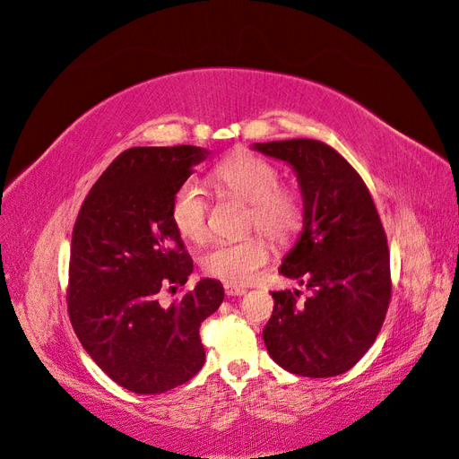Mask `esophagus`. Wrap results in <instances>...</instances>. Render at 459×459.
<instances>
[{"mask_svg":"<svg viewBox=\"0 0 459 459\" xmlns=\"http://www.w3.org/2000/svg\"><path fill=\"white\" fill-rule=\"evenodd\" d=\"M225 292L229 297H242L246 289L244 287H237V285H225Z\"/></svg>","mask_w":459,"mask_h":459,"instance_id":"obj_1","label":"esophagus"}]
</instances>
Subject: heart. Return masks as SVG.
I'll list each match as a JSON object with an SVG mask.
<instances>
[{
	"label": "heart",
	"instance_id": "obj_1",
	"mask_svg": "<svg viewBox=\"0 0 459 459\" xmlns=\"http://www.w3.org/2000/svg\"><path fill=\"white\" fill-rule=\"evenodd\" d=\"M211 182L221 195L238 197L248 204L246 230H260L277 246L295 240L307 219V207L299 190L281 184V170L252 151H237L222 159L211 172ZM209 199L202 184L182 182L172 195L170 219L180 237L190 242L207 238ZM269 244L262 234H250L238 242H217L199 257L204 273L244 285L269 262Z\"/></svg>",
	"mask_w": 459,
	"mask_h": 459
}]
</instances>
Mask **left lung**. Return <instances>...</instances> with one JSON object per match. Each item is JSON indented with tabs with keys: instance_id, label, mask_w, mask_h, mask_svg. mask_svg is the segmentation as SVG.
<instances>
[{
	"instance_id": "1",
	"label": "left lung",
	"mask_w": 459,
	"mask_h": 459,
	"mask_svg": "<svg viewBox=\"0 0 459 459\" xmlns=\"http://www.w3.org/2000/svg\"><path fill=\"white\" fill-rule=\"evenodd\" d=\"M254 149L295 169L307 207L300 238L279 273L307 285L310 297L272 292L265 347L292 374H343L376 342L392 299L390 250L374 199L359 172L322 141H269Z\"/></svg>"
}]
</instances>
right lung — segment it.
Segmentation results:
<instances>
[{
	"instance_id": "1",
	"label": "right lung",
	"mask_w": 459,
	"mask_h": 459,
	"mask_svg": "<svg viewBox=\"0 0 459 459\" xmlns=\"http://www.w3.org/2000/svg\"><path fill=\"white\" fill-rule=\"evenodd\" d=\"M209 151L194 145L132 147L91 187L72 234L67 314L102 372L135 394H164L202 370L199 325L225 290L202 279L162 307L159 292L194 272L170 219L172 195Z\"/></svg>"
}]
</instances>
